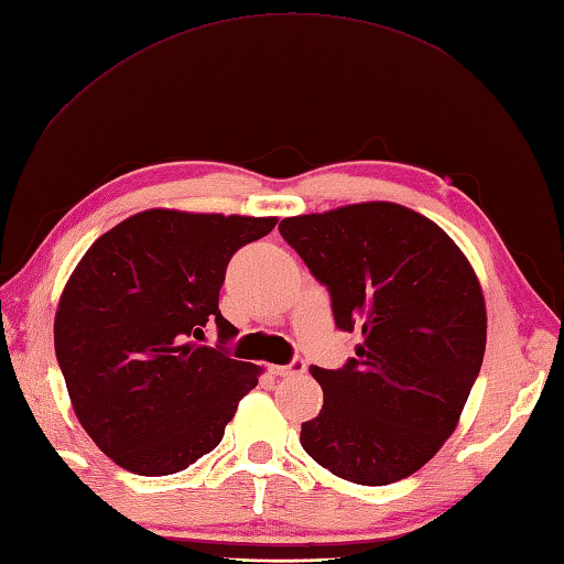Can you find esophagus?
Here are the masks:
<instances>
[{"label":"esophagus","mask_w":564,"mask_h":564,"mask_svg":"<svg viewBox=\"0 0 564 564\" xmlns=\"http://www.w3.org/2000/svg\"><path fill=\"white\" fill-rule=\"evenodd\" d=\"M304 370H306V362L302 358H294L292 362H286V365H272L270 367V372L278 375V377H290V375H299Z\"/></svg>","instance_id":"esophagus-1"}]
</instances>
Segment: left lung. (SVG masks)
I'll return each mask as SVG.
<instances>
[{
    "label": "left lung",
    "instance_id": "obj_1",
    "mask_svg": "<svg viewBox=\"0 0 564 564\" xmlns=\"http://www.w3.org/2000/svg\"><path fill=\"white\" fill-rule=\"evenodd\" d=\"M280 234L328 290L336 326L362 330L338 370L308 367L324 406L302 423V447L355 485L413 475L451 438L485 358L473 265L441 226L392 202L282 218Z\"/></svg>",
    "mask_w": 564,
    "mask_h": 564
}]
</instances>
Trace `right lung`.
I'll return each mask as SVG.
<instances>
[{
	"label": "right lung",
	"mask_w": 564,
	"mask_h": 564,
	"mask_svg": "<svg viewBox=\"0 0 564 564\" xmlns=\"http://www.w3.org/2000/svg\"><path fill=\"white\" fill-rule=\"evenodd\" d=\"M278 218L148 209L95 240L55 314V355L89 438L123 469L175 475L221 443L260 367L224 348L228 260ZM216 323L219 346L199 347Z\"/></svg>",
	"instance_id": "right-lung-1"
}]
</instances>
